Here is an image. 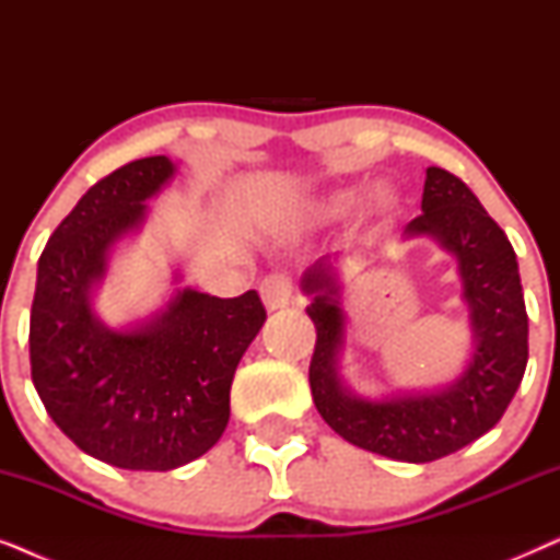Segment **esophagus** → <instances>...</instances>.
<instances>
[{"instance_id": "obj_1", "label": "esophagus", "mask_w": 560, "mask_h": 560, "mask_svg": "<svg viewBox=\"0 0 560 560\" xmlns=\"http://www.w3.org/2000/svg\"><path fill=\"white\" fill-rule=\"evenodd\" d=\"M259 295H262L267 311H282L293 303V282L285 275H270L259 285Z\"/></svg>"}]
</instances>
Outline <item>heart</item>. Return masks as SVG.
I'll list each match as a JSON object with an SVG mask.
<instances>
[{"label": "heart", "mask_w": 560, "mask_h": 560, "mask_svg": "<svg viewBox=\"0 0 560 560\" xmlns=\"http://www.w3.org/2000/svg\"><path fill=\"white\" fill-rule=\"evenodd\" d=\"M364 198L362 186L336 188L331 194H324L320 198H311L301 206V219L311 221V224H324V221H334L343 217V213L354 209V206ZM382 203L393 206V198L382 196Z\"/></svg>", "instance_id": "obj_1"}]
</instances>
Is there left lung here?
<instances>
[{
	"label": "left lung",
	"instance_id": "left-lung-1",
	"mask_svg": "<svg viewBox=\"0 0 560 560\" xmlns=\"http://www.w3.org/2000/svg\"><path fill=\"white\" fill-rule=\"evenodd\" d=\"M423 217L402 242L431 240L456 259L469 308L471 349L462 372L433 389L362 395L341 372L347 349L343 275L347 255H326L303 272L305 305L316 324L311 393L320 418L354 446L395 462L425 464L469 446L504 416L527 366V313L515 249L469 186L443 167H428Z\"/></svg>",
	"mask_w": 560,
	"mask_h": 560
}]
</instances>
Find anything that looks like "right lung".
<instances>
[{"instance_id":"right-lung-1","label":"right lung","mask_w":560,"mask_h":560,"mask_svg":"<svg viewBox=\"0 0 560 560\" xmlns=\"http://www.w3.org/2000/svg\"><path fill=\"white\" fill-rule=\"evenodd\" d=\"M175 173L155 155L91 186L45 244L30 313L33 385L52 423L83 454L132 471L178 469L221 439L236 364L267 318L255 290L217 298L178 270L148 316L109 326L96 313L112 255Z\"/></svg>"}]
</instances>
